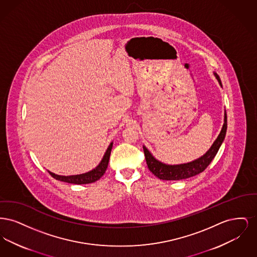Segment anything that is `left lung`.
Listing matches in <instances>:
<instances>
[{"instance_id": "8db88e82", "label": "left lung", "mask_w": 257, "mask_h": 257, "mask_svg": "<svg viewBox=\"0 0 257 257\" xmlns=\"http://www.w3.org/2000/svg\"><path fill=\"white\" fill-rule=\"evenodd\" d=\"M215 76L221 86L220 77L216 73ZM226 129H227V117H226V113H224V123H223L222 129L211 148L202 157L195 160L191 163L182 164V165L171 166V165L163 164L158 160L155 159L151 155V153L147 150V147H144V152H145L147 167L149 171L162 180H181V179H186V178L195 176L196 174L202 172L207 168L209 164L212 162V160L214 159V157L218 153L226 134Z\"/></svg>"}]
</instances>
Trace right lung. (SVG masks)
Returning a JSON list of instances; mask_svg holds the SVG:
<instances>
[{
  "label": "right lung",
  "mask_w": 257,
  "mask_h": 257,
  "mask_svg": "<svg viewBox=\"0 0 257 257\" xmlns=\"http://www.w3.org/2000/svg\"><path fill=\"white\" fill-rule=\"evenodd\" d=\"M111 147H112V143L108 147V149H107L103 159L100 162V164L92 171H88V172H86V173H83V174L70 175V176L58 175V174H55V173H53L51 171H48V172H49L50 175L52 177H54L55 179L60 180V181H63V182H66V183L78 184V185L80 184L81 185V184H88L95 182V181H97L98 179H100L103 176V174L105 173V171H106L107 168H108Z\"/></svg>",
  "instance_id": "add662e5"
}]
</instances>
